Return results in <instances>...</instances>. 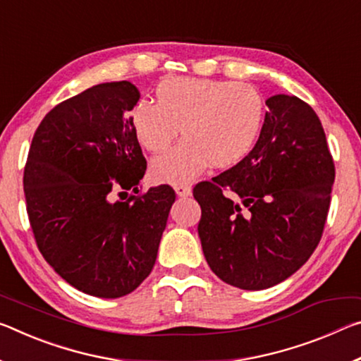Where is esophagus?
Masks as SVG:
<instances>
[{"mask_svg":"<svg viewBox=\"0 0 361 361\" xmlns=\"http://www.w3.org/2000/svg\"><path fill=\"white\" fill-rule=\"evenodd\" d=\"M173 190L176 192V196H180V197H188L191 194V186L183 185V183H180V185H175Z\"/></svg>","mask_w":361,"mask_h":361,"instance_id":"esophagus-1","label":"esophagus"}]
</instances>
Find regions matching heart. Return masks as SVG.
I'll list each match as a JSON object with an SVG mask.
<instances>
[{
	"label": "heart",
	"mask_w": 361,
	"mask_h": 361,
	"mask_svg": "<svg viewBox=\"0 0 361 361\" xmlns=\"http://www.w3.org/2000/svg\"><path fill=\"white\" fill-rule=\"evenodd\" d=\"M157 104L142 101L131 111L140 145L160 152L180 128L185 140L152 160L151 175L162 183H185L209 162L230 167L252 151L259 140L265 101L249 83L209 78H169L157 87Z\"/></svg>",
	"instance_id": "b5f03b06"
}]
</instances>
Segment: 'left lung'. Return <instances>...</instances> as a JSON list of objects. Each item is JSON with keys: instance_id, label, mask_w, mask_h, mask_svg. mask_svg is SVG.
<instances>
[{"instance_id": "8db88e82", "label": "left lung", "mask_w": 361, "mask_h": 361, "mask_svg": "<svg viewBox=\"0 0 361 361\" xmlns=\"http://www.w3.org/2000/svg\"><path fill=\"white\" fill-rule=\"evenodd\" d=\"M267 106L254 149L192 190L205 260L221 281L245 290L271 288L310 259L336 176L313 109L288 94Z\"/></svg>"}]
</instances>
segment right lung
Listing matches in <instances>:
<instances>
[{"label":"right lung","instance_id":"right-lung-1","mask_svg":"<svg viewBox=\"0 0 361 361\" xmlns=\"http://www.w3.org/2000/svg\"><path fill=\"white\" fill-rule=\"evenodd\" d=\"M138 99L123 80L57 104L38 125L24 170L39 252L68 284L101 299L127 295L149 276L175 202L169 185L111 201L114 187L138 193L146 171L128 116Z\"/></svg>","mask_w":361,"mask_h":361}]
</instances>
